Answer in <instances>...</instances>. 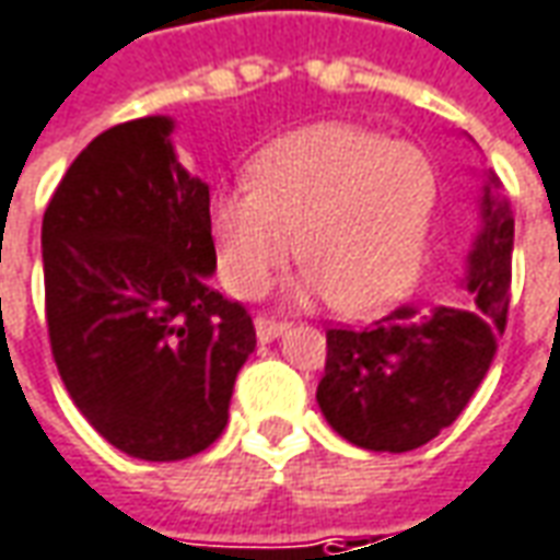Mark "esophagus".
<instances>
[{
	"instance_id": "obj_1",
	"label": "esophagus",
	"mask_w": 560,
	"mask_h": 560,
	"mask_svg": "<svg viewBox=\"0 0 560 560\" xmlns=\"http://www.w3.org/2000/svg\"><path fill=\"white\" fill-rule=\"evenodd\" d=\"M254 330H257V339H260V342H272V339H279V336L288 330V324H281V320L272 318H257L254 320Z\"/></svg>"
}]
</instances>
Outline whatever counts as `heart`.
I'll list each match as a JSON object with an SVG mask.
<instances>
[{
    "label": "heart",
    "instance_id": "obj_1",
    "mask_svg": "<svg viewBox=\"0 0 560 560\" xmlns=\"http://www.w3.org/2000/svg\"><path fill=\"white\" fill-rule=\"evenodd\" d=\"M254 185L212 202L218 272L245 300L267 293L296 254L300 296H330L370 315L416 284L440 199L430 158L378 132L318 124L291 132L252 163Z\"/></svg>",
    "mask_w": 560,
    "mask_h": 560
}]
</instances>
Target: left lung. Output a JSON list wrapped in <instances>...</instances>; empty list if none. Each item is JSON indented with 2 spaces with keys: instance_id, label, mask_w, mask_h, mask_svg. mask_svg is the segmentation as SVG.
I'll list each match as a JSON object with an SVG mask.
<instances>
[{
  "instance_id": "obj_1",
  "label": "left lung",
  "mask_w": 560,
  "mask_h": 560,
  "mask_svg": "<svg viewBox=\"0 0 560 560\" xmlns=\"http://www.w3.org/2000/svg\"><path fill=\"white\" fill-rule=\"evenodd\" d=\"M512 230L498 175L485 170L464 306H402L363 330H327V363L315 397L342 440L400 455L440 436L464 412L506 327Z\"/></svg>"
}]
</instances>
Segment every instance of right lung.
Wrapping results in <instances>:
<instances>
[{
	"instance_id": "obj_1",
	"label": "right lung",
	"mask_w": 560,
	"mask_h": 560,
	"mask_svg": "<svg viewBox=\"0 0 560 560\" xmlns=\"http://www.w3.org/2000/svg\"><path fill=\"white\" fill-rule=\"evenodd\" d=\"M175 120L96 136L42 221L60 378L90 428L139 460H185L224 433L252 315L209 288V185L182 166Z\"/></svg>"
}]
</instances>
